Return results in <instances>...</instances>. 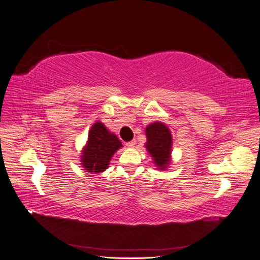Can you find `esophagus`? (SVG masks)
<instances>
[{
    "instance_id": "obj_1",
    "label": "esophagus",
    "mask_w": 260,
    "mask_h": 260,
    "mask_svg": "<svg viewBox=\"0 0 260 260\" xmlns=\"http://www.w3.org/2000/svg\"><path fill=\"white\" fill-rule=\"evenodd\" d=\"M136 143H137V141L136 140H132V141H130V142H128L125 145H127L128 147H133V146L136 145Z\"/></svg>"
}]
</instances>
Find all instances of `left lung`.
<instances>
[{"instance_id": "8db88e82", "label": "left lung", "mask_w": 260, "mask_h": 260, "mask_svg": "<svg viewBox=\"0 0 260 260\" xmlns=\"http://www.w3.org/2000/svg\"><path fill=\"white\" fill-rule=\"evenodd\" d=\"M147 142L145 147L153 157L157 169L165 170L170 164L172 137L168 127L162 122H153L148 124L146 129Z\"/></svg>"}]
</instances>
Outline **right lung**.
<instances>
[{"label":"right lung","mask_w":260,"mask_h":260,"mask_svg":"<svg viewBox=\"0 0 260 260\" xmlns=\"http://www.w3.org/2000/svg\"><path fill=\"white\" fill-rule=\"evenodd\" d=\"M122 146L119 139L109 132L101 121L94 123L82 149L81 164L88 172H103L108 168L113 155Z\"/></svg>","instance_id":"right-lung-1"}]
</instances>
